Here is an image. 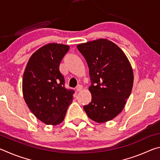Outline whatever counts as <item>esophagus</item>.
<instances>
[{
  "instance_id": "esophagus-1",
  "label": "esophagus",
  "mask_w": 160,
  "mask_h": 160,
  "mask_svg": "<svg viewBox=\"0 0 160 160\" xmlns=\"http://www.w3.org/2000/svg\"><path fill=\"white\" fill-rule=\"evenodd\" d=\"M82 90V86L81 85H78L76 87V91L77 92H80Z\"/></svg>"
}]
</instances>
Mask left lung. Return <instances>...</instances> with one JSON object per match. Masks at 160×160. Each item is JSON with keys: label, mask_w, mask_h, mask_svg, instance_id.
Listing matches in <instances>:
<instances>
[{"label": "left lung", "mask_w": 160, "mask_h": 160, "mask_svg": "<svg viewBox=\"0 0 160 160\" xmlns=\"http://www.w3.org/2000/svg\"><path fill=\"white\" fill-rule=\"evenodd\" d=\"M90 71L92 101L84 106L88 117L97 123L112 120L121 112L131 93L133 72L123 51L108 39L77 46Z\"/></svg>", "instance_id": "1"}]
</instances>
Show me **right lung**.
<instances>
[{
    "label": "right lung",
    "instance_id": "right-lung-1",
    "mask_svg": "<svg viewBox=\"0 0 160 160\" xmlns=\"http://www.w3.org/2000/svg\"><path fill=\"white\" fill-rule=\"evenodd\" d=\"M68 50V45H45L32 54L24 72L25 101L34 115L47 125H58L63 121L73 97L74 90L65 88L59 70Z\"/></svg>",
    "mask_w": 160,
    "mask_h": 160
}]
</instances>
